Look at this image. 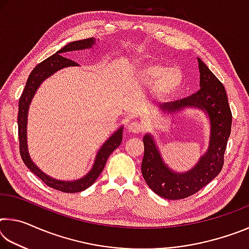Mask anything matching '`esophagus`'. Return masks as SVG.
Instances as JSON below:
<instances>
[{
    "label": "esophagus",
    "instance_id": "obj_1",
    "mask_svg": "<svg viewBox=\"0 0 249 249\" xmlns=\"http://www.w3.org/2000/svg\"><path fill=\"white\" fill-rule=\"evenodd\" d=\"M127 130L130 133H134V134H138L141 133L144 130V125H142V123H140V122L137 121H130L127 123Z\"/></svg>",
    "mask_w": 249,
    "mask_h": 249
}]
</instances>
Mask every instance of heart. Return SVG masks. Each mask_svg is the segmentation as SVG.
Listing matches in <instances>:
<instances>
[{
	"instance_id": "1",
	"label": "heart",
	"mask_w": 249,
	"mask_h": 249,
	"mask_svg": "<svg viewBox=\"0 0 249 249\" xmlns=\"http://www.w3.org/2000/svg\"><path fill=\"white\" fill-rule=\"evenodd\" d=\"M142 81L156 83V93L161 98L170 95L182 83V73L177 67H168L162 64H150L142 67L138 71Z\"/></svg>"
}]
</instances>
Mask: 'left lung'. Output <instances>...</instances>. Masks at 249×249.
Segmentation results:
<instances>
[{
  "instance_id": "left-lung-1",
  "label": "left lung",
  "mask_w": 249,
  "mask_h": 249,
  "mask_svg": "<svg viewBox=\"0 0 249 249\" xmlns=\"http://www.w3.org/2000/svg\"><path fill=\"white\" fill-rule=\"evenodd\" d=\"M197 61L201 89L188 98L159 104L158 107L168 113L179 112L185 107H197L205 112L211 124L208 151L191 170L179 174L166 166L150 134L142 138L145 148L142 162V177L156 195L167 200L184 199L195 195L215 178L224 165V153L231 126L229 100L220 80L201 59L197 58Z\"/></svg>"
}]
</instances>
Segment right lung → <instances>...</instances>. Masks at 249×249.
<instances>
[{
  "instance_id": "obj_1",
  "label": "right lung",
  "mask_w": 249,
  "mask_h": 249,
  "mask_svg": "<svg viewBox=\"0 0 249 249\" xmlns=\"http://www.w3.org/2000/svg\"><path fill=\"white\" fill-rule=\"evenodd\" d=\"M95 39L94 38H87L82 40L72 41L62 47L60 50H58L56 53L53 56L45 59L40 64L37 65L35 68L29 74L27 79L26 86L24 88V91L19 98L18 102V140H19V153L20 157H22L23 161L27 168L31 170L33 174H35L38 178L45 182V184L49 185L50 188L56 189V190L66 192V193H75L86 190L94 183V181L98 179V177L101 175V172L104 169L105 163L108 156L114 151L117 147L121 145L122 137H123V126L120 127L116 132L112 135L108 140L104 142L101 147L100 150L96 154V157L94 160V165L92 169L88 172L83 178L75 180V181H60L57 179H53L52 177L44 174L35 163L32 161L31 157H29L28 149H27V113L29 104L32 102L33 96L35 95L37 89L44 81L50 75L53 74L56 71L60 70L66 67H72L78 66L77 62L73 60H70L69 58H66L62 56L65 53L73 52V50H82L92 48L94 45Z\"/></svg>"
}]
</instances>
